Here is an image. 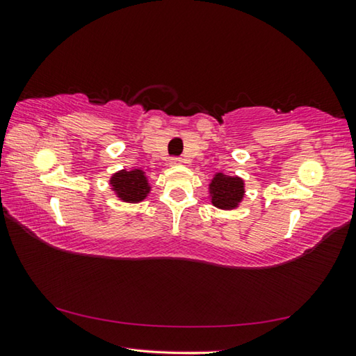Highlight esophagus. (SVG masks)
Listing matches in <instances>:
<instances>
[{
    "label": "esophagus",
    "mask_w": 356,
    "mask_h": 356,
    "mask_svg": "<svg viewBox=\"0 0 356 356\" xmlns=\"http://www.w3.org/2000/svg\"><path fill=\"white\" fill-rule=\"evenodd\" d=\"M170 163L171 165H182L184 163V159H180V156H172Z\"/></svg>",
    "instance_id": "34e87169"
}]
</instances>
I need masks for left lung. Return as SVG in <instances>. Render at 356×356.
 Segmentation results:
<instances>
[{"label": "left lung", "mask_w": 356, "mask_h": 356, "mask_svg": "<svg viewBox=\"0 0 356 356\" xmlns=\"http://www.w3.org/2000/svg\"><path fill=\"white\" fill-rule=\"evenodd\" d=\"M210 202L222 210H232L240 206L245 197V182L242 177L216 172L209 184Z\"/></svg>", "instance_id": "left-lung-1"}]
</instances>
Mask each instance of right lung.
<instances>
[{
	"label": "right lung",
	"instance_id": "obj_1",
	"mask_svg": "<svg viewBox=\"0 0 356 356\" xmlns=\"http://www.w3.org/2000/svg\"><path fill=\"white\" fill-rule=\"evenodd\" d=\"M111 190L116 193L120 201L136 204L147 197L150 193V184L146 172L140 168L135 170H120L110 177Z\"/></svg>",
	"mask_w": 356,
	"mask_h": 356
}]
</instances>
